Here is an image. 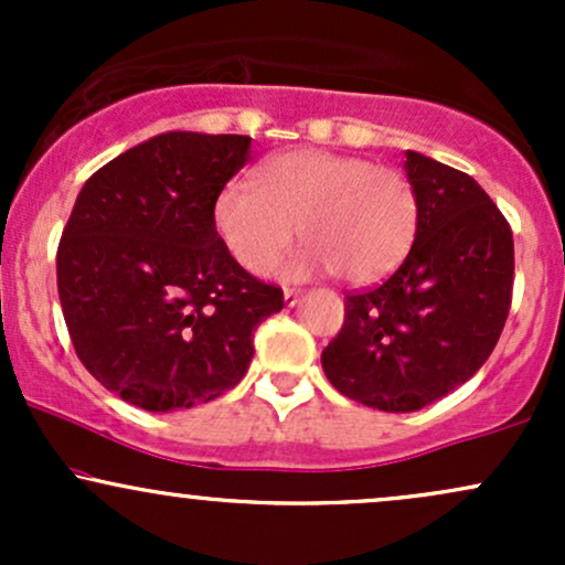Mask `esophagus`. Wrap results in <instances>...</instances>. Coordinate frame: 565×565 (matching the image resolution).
Listing matches in <instances>:
<instances>
[{"label": "esophagus", "mask_w": 565, "mask_h": 565, "mask_svg": "<svg viewBox=\"0 0 565 565\" xmlns=\"http://www.w3.org/2000/svg\"><path fill=\"white\" fill-rule=\"evenodd\" d=\"M300 295H302L300 289H284V302H287L289 308H295V305L300 302Z\"/></svg>", "instance_id": "34e87169"}]
</instances>
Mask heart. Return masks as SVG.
Instances as JSON below:
<instances>
[{
    "label": "heart",
    "instance_id": "heart-1",
    "mask_svg": "<svg viewBox=\"0 0 565 565\" xmlns=\"http://www.w3.org/2000/svg\"><path fill=\"white\" fill-rule=\"evenodd\" d=\"M419 199L395 167L327 151H291L257 170V188L231 183L215 201V228L228 255L265 274L305 244L297 274L334 270L350 284L387 276L412 249Z\"/></svg>",
    "mask_w": 565,
    "mask_h": 565
}]
</instances>
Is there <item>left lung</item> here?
Segmentation results:
<instances>
[{
    "label": "left lung",
    "instance_id": "1",
    "mask_svg": "<svg viewBox=\"0 0 565 565\" xmlns=\"http://www.w3.org/2000/svg\"><path fill=\"white\" fill-rule=\"evenodd\" d=\"M419 225L391 278L345 297L321 366L348 398L417 412L468 382L494 350L512 302V231L470 174L406 151Z\"/></svg>",
    "mask_w": 565,
    "mask_h": 565
}]
</instances>
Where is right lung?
<instances>
[{"instance_id": "add662e5", "label": "right lung", "mask_w": 565, "mask_h": 565, "mask_svg": "<svg viewBox=\"0 0 565 565\" xmlns=\"http://www.w3.org/2000/svg\"><path fill=\"white\" fill-rule=\"evenodd\" d=\"M246 135L164 132L84 183L57 244V295L76 355L146 412L215 401L255 355L284 291L238 265L215 201L249 161Z\"/></svg>"}]
</instances>
